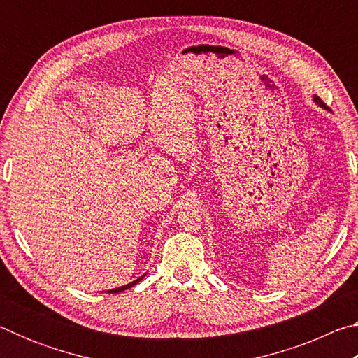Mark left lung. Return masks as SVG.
<instances>
[{"instance_id": "1", "label": "left lung", "mask_w": 358, "mask_h": 358, "mask_svg": "<svg viewBox=\"0 0 358 358\" xmlns=\"http://www.w3.org/2000/svg\"><path fill=\"white\" fill-rule=\"evenodd\" d=\"M313 101H314V102H316V104H317V106H320V107H325V104H324V102H322V101H320V99L317 98V96H313Z\"/></svg>"}]
</instances>
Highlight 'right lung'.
Returning a JSON list of instances; mask_svg holds the SVG:
<instances>
[{
	"mask_svg": "<svg viewBox=\"0 0 358 358\" xmlns=\"http://www.w3.org/2000/svg\"><path fill=\"white\" fill-rule=\"evenodd\" d=\"M143 276L145 275H142L141 278H137V280H134V281H131L129 284H124V286H120V287H115V289H110V290H107L108 294H118V292H123V290H126V289H129V287H134L137 282H141L142 280H143Z\"/></svg>",
	"mask_w": 358,
	"mask_h": 358,
	"instance_id": "obj_1",
	"label": "right lung"
}]
</instances>
